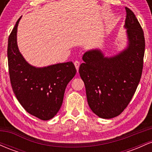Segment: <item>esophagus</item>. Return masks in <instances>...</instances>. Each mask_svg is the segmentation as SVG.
<instances>
[{
    "label": "esophagus",
    "mask_w": 152,
    "mask_h": 152,
    "mask_svg": "<svg viewBox=\"0 0 152 152\" xmlns=\"http://www.w3.org/2000/svg\"><path fill=\"white\" fill-rule=\"evenodd\" d=\"M74 66L75 67H76V70H77V71H78V69H79V66H80V62L78 61H76L74 62Z\"/></svg>",
    "instance_id": "obj_1"
}]
</instances>
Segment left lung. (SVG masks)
Masks as SVG:
<instances>
[{"label": "left lung", "mask_w": 152, "mask_h": 152, "mask_svg": "<svg viewBox=\"0 0 152 152\" xmlns=\"http://www.w3.org/2000/svg\"><path fill=\"white\" fill-rule=\"evenodd\" d=\"M125 9L126 47L111 56H106L100 48L87 50L79 67L88 106L102 118H112L121 114L132 100L142 76L144 32L133 12L127 7Z\"/></svg>", "instance_id": "1"}]
</instances>
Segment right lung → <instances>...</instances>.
Returning <instances> with one entry per match:
<instances>
[{"mask_svg": "<svg viewBox=\"0 0 152 152\" xmlns=\"http://www.w3.org/2000/svg\"><path fill=\"white\" fill-rule=\"evenodd\" d=\"M20 16L12 31L8 44V69L12 88L28 113L41 120H49L58 112L64 92L76 75L72 62L36 67L24 58L18 49L17 31Z\"/></svg>", "mask_w": 152, "mask_h": 152, "instance_id": "add662e5", "label": "right lung"}]
</instances>
